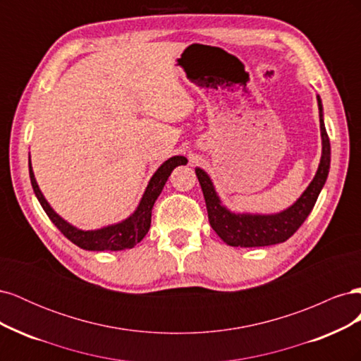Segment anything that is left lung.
Returning <instances> with one entry per match:
<instances>
[{"mask_svg":"<svg viewBox=\"0 0 361 361\" xmlns=\"http://www.w3.org/2000/svg\"><path fill=\"white\" fill-rule=\"evenodd\" d=\"M319 108V125L322 154L318 170L309 187L304 190L298 200L285 211L276 214H251V212H232L223 204L220 195L216 194L214 182L203 169L195 167V174L200 182L204 195L207 216L215 233L220 236L227 245L232 247H267L285 243L312 212L313 206L318 200V195L324 188L325 180L329 178L331 147L330 138L326 134L324 123V108L319 94H316Z\"/></svg>","mask_w":361,"mask_h":361,"instance_id":"left-lung-1","label":"left lung"}]
</instances>
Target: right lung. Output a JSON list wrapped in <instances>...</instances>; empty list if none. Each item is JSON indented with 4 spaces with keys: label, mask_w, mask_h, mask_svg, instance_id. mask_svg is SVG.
Wrapping results in <instances>:
<instances>
[{
    "label": "right lung",
    "mask_w": 361,
    "mask_h": 361,
    "mask_svg": "<svg viewBox=\"0 0 361 361\" xmlns=\"http://www.w3.org/2000/svg\"><path fill=\"white\" fill-rule=\"evenodd\" d=\"M187 162L188 159L180 155L171 157L166 162H162L158 170L154 173V176L150 178L143 197H141L135 211L122 221L108 224L101 228H94V231H82V228L75 227L52 209L51 204L45 199V195L42 194L39 188L35 173H32L31 158L28 159V171L31 187L35 190V194L39 203L42 204L43 211L47 212L49 220L57 226L59 231L66 236L71 243L89 251H120L133 248L146 236L150 228L152 207H154L157 199L159 197L164 185H166L169 176L174 169L179 166H185Z\"/></svg>",
    "instance_id": "right-lung-1"
}]
</instances>
